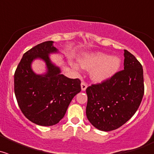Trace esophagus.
<instances>
[{"label": "esophagus", "mask_w": 154, "mask_h": 154, "mask_svg": "<svg viewBox=\"0 0 154 154\" xmlns=\"http://www.w3.org/2000/svg\"><path fill=\"white\" fill-rule=\"evenodd\" d=\"M87 88V84L85 83V82H82L81 83V89L82 91H85Z\"/></svg>", "instance_id": "obj_1"}]
</instances>
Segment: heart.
<instances>
[{"mask_svg":"<svg viewBox=\"0 0 154 154\" xmlns=\"http://www.w3.org/2000/svg\"><path fill=\"white\" fill-rule=\"evenodd\" d=\"M82 68L90 71V78L95 82H102L109 79L120 68L121 61L117 56H109L103 52H92L79 59ZM78 69V66L75 65Z\"/></svg>","mask_w":154,"mask_h":154,"instance_id":"heart-1","label":"heart"}]
</instances>
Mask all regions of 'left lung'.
<instances>
[{
    "label": "left lung",
    "mask_w": 154,
    "mask_h": 154,
    "mask_svg": "<svg viewBox=\"0 0 154 154\" xmlns=\"http://www.w3.org/2000/svg\"><path fill=\"white\" fill-rule=\"evenodd\" d=\"M124 69L86 89L87 119L102 131L126 123L138 109L144 94L143 71L135 56L124 50Z\"/></svg>",
    "instance_id": "left-lung-1"
}]
</instances>
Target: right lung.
<instances>
[{
    "label": "right lung",
    "instance_id": "right-lung-1",
    "mask_svg": "<svg viewBox=\"0 0 154 154\" xmlns=\"http://www.w3.org/2000/svg\"><path fill=\"white\" fill-rule=\"evenodd\" d=\"M58 52L52 41L37 45L23 55L14 73V93L17 104L27 119L39 126H53L64 117L72 99L81 91V81L61 74L60 68L50 60ZM36 58L45 61V74L31 69Z\"/></svg>",
    "mask_w": 154,
    "mask_h": 154
}]
</instances>
